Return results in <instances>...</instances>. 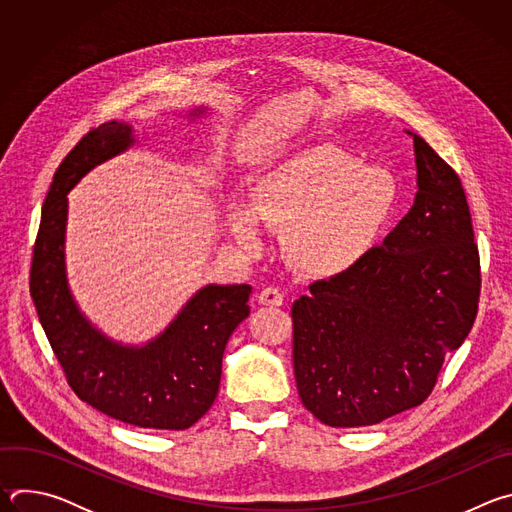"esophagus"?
Here are the masks:
<instances>
[{"label": "esophagus", "instance_id": "1", "mask_svg": "<svg viewBox=\"0 0 512 512\" xmlns=\"http://www.w3.org/2000/svg\"><path fill=\"white\" fill-rule=\"evenodd\" d=\"M257 300H259L263 306H281V304H283V294H281L279 287L269 285V287H263V289L259 291Z\"/></svg>", "mask_w": 512, "mask_h": 512}]
</instances>
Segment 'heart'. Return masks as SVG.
<instances>
[{"instance_id":"b5f03b06","label":"heart","mask_w":512,"mask_h":512,"mask_svg":"<svg viewBox=\"0 0 512 512\" xmlns=\"http://www.w3.org/2000/svg\"><path fill=\"white\" fill-rule=\"evenodd\" d=\"M395 198L389 170L318 143L263 172L251 186L249 208L233 204L227 225L249 251L261 247L259 223L283 231L291 261L310 275L332 277L369 253Z\"/></svg>"}]
</instances>
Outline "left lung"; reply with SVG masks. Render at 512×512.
I'll list each match as a JSON object with an SVG mask.
<instances>
[{
    "label": "left lung",
    "mask_w": 512,
    "mask_h": 512,
    "mask_svg": "<svg viewBox=\"0 0 512 512\" xmlns=\"http://www.w3.org/2000/svg\"><path fill=\"white\" fill-rule=\"evenodd\" d=\"M407 133L411 210L383 245L291 306L298 393L330 427L375 425L421 405L476 320L480 257L462 182Z\"/></svg>",
    "instance_id": "left-lung-1"
}]
</instances>
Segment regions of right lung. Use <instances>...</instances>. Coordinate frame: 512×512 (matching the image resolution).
Masks as SVG:
<instances>
[{
  "label": "right lung",
  "mask_w": 512,
  "mask_h": 512,
  "mask_svg": "<svg viewBox=\"0 0 512 512\" xmlns=\"http://www.w3.org/2000/svg\"><path fill=\"white\" fill-rule=\"evenodd\" d=\"M196 109L192 115H202ZM135 143L127 123L91 129L58 166L42 206L30 294L70 389L101 413L150 429H188L214 403L223 354L249 316L251 285H206L174 322L143 346L107 338L79 310L66 279L68 190L95 166Z\"/></svg>",
  "instance_id": "add662e5"
}]
</instances>
